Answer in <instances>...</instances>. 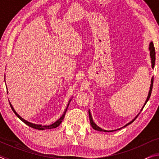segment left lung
Segmentation results:
<instances>
[{"label":"left lung","instance_id":"obj_1","mask_svg":"<svg viewBox=\"0 0 159 159\" xmlns=\"http://www.w3.org/2000/svg\"><path fill=\"white\" fill-rule=\"evenodd\" d=\"M149 50H150V56H151V58H152V68H154V65H155V60H156V52H155V48L154 47V44H153L152 42L150 43V45H149ZM152 83H151V86H150V90L149 92V95H148V97H147V99L146 102H145L144 103V107L145 106V104H147V102H148V100H149V98H150V96H151V94H152V88H153V83H154V77H152V82H151ZM143 107V108H144ZM89 118H90V124H91V126L93 128V129H95V130H99V131H103V132H112V131H107V130H102V128H99L98 126H97L96 124H95V123L93 122V118H92V116H91L90 115V112L89 111ZM139 116V114L137 116L134 118V119L132 120V121H130V123H128V124H126L124 127H125V126L128 125L129 124H130V123H133L134 120L136 119L137 118H138V116Z\"/></svg>","mask_w":159,"mask_h":159}]
</instances>
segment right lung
Instances as JSON below:
<instances>
[{
  "mask_svg": "<svg viewBox=\"0 0 159 159\" xmlns=\"http://www.w3.org/2000/svg\"><path fill=\"white\" fill-rule=\"evenodd\" d=\"M10 107H11V108H12V111H14V113L15 114V115L17 116L20 118V119L21 120H22V121L25 123V124H26L27 125H29V127H31V128H34V129H37V130H45V129H52V128H57V127H58L59 125H60V124H61V121H62V120L64 119V116H65V114H66V110H67V108H68V107H67V108L66 109V110H65V111H64V113L63 114V115L61 116V118H60V119H58L57 121H56L55 123H52V125H44V126H43V125H36V124H34V123H29V122H28V121H26V120H25V119H23L22 118H21L20 116H19L17 113H16V111H15L14 110V109H13V107H12V106L11 105V104L10 103ZM69 105V104H68Z\"/></svg>",
  "mask_w": 159,
  "mask_h": 159,
  "instance_id": "right-lung-1",
  "label": "right lung"
}]
</instances>
